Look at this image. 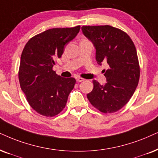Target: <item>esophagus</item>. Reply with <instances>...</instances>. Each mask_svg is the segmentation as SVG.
I'll return each mask as SVG.
<instances>
[{
	"instance_id": "obj_1",
	"label": "esophagus",
	"mask_w": 158,
	"mask_h": 158,
	"mask_svg": "<svg viewBox=\"0 0 158 158\" xmlns=\"http://www.w3.org/2000/svg\"><path fill=\"white\" fill-rule=\"evenodd\" d=\"M77 81H78V82H81V81H85V79H83V78H81V77H77Z\"/></svg>"
}]
</instances>
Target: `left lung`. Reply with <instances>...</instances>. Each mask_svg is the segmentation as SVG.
<instances>
[{"mask_svg": "<svg viewBox=\"0 0 158 158\" xmlns=\"http://www.w3.org/2000/svg\"><path fill=\"white\" fill-rule=\"evenodd\" d=\"M83 34L93 43L98 64L106 63V82L93 81V90L87 95L94 107L103 113L119 110L132 97L140 77L134 44L126 33L110 25L83 26Z\"/></svg>", "mask_w": 158, "mask_h": 158, "instance_id": "left-lung-1", "label": "left lung"}]
</instances>
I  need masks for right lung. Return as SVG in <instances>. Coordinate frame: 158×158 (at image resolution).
<instances>
[{
  "instance_id": "obj_1",
  "label": "right lung",
  "mask_w": 158,
  "mask_h": 158,
  "mask_svg": "<svg viewBox=\"0 0 158 158\" xmlns=\"http://www.w3.org/2000/svg\"><path fill=\"white\" fill-rule=\"evenodd\" d=\"M80 26L52 28L27 41L21 55L19 80L30 106L40 114L53 117L66 105L74 78H63L52 70L65 45L77 36Z\"/></svg>"
}]
</instances>
